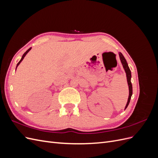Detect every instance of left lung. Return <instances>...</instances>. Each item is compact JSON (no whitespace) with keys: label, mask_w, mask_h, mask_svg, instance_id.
<instances>
[{"label":"left lung","mask_w":158,"mask_h":158,"mask_svg":"<svg viewBox=\"0 0 158 158\" xmlns=\"http://www.w3.org/2000/svg\"><path fill=\"white\" fill-rule=\"evenodd\" d=\"M119 55V57H120V60L121 63L123 64V69L125 70V73H126V75H127V83H128V89H129V95H128V101L127 103V105L125 106V109H127V107H128L129 103H130L131 101V98L132 95V83H131V72L130 69H129L128 66V63L125 59V57L123 55V54L121 53V52H118Z\"/></svg>","instance_id":"obj_1"}]
</instances>
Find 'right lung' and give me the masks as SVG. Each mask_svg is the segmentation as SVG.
<instances>
[{"mask_svg":"<svg viewBox=\"0 0 158 158\" xmlns=\"http://www.w3.org/2000/svg\"><path fill=\"white\" fill-rule=\"evenodd\" d=\"M31 49V47H30V48L29 49H27V51H26V52H24V54H23V55H22V59H20V61H19V62H18V64H17V65H16V69H17V67H18V66L19 64H20V63H21V62L22 61V60L23 59V58H24V57H25V56H26V55H27V52H29V51H30Z\"/></svg>","mask_w":158,"mask_h":158,"instance_id":"obj_1","label":"right lung"}]
</instances>
